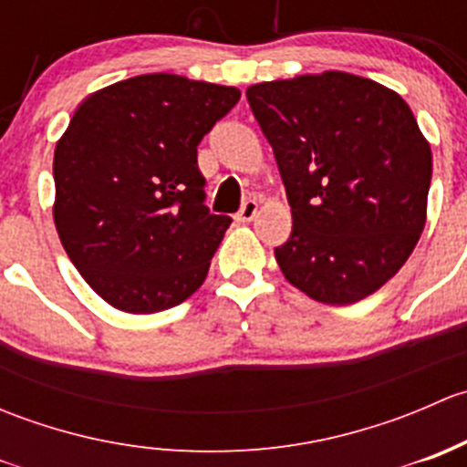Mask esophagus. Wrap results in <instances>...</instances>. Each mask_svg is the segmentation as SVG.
<instances>
[{
    "label": "esophagus",
    "instance_id": "esophagus-1",
    "mask_svg": "<svg viewBox=\"0 0 467 467\" xmlns=\"http://www.w3.org/2000/svg\"><path fill=\"white\" fill-rule=\"evenodd\" d=\"M255 214H257V201L248 199V201H244L242 210L237 212V216H234V219L242 221V223H248V221H253V216Z\"/></svg>",
    "mask_w": 467,
    "mask_h": 467
}]
</instances>
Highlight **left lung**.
Returning a JSON list of instances; mask_svg holds the SVG:
<instances>
[{
  "mask_svg": "<svg viewBox=\"0 0 467 467\" xmlns=\"http://www.w3.org/2000/svg\"><path fill=\"white\" fill-rule=\"evenodd\" d=\"M291 205L275 248L309 298L352 305L400 271L425 228L431 149L400 94L346 72L246 89Z\"/></svg>",
  "mask_w": 467,
  "mask_h": 467,
  "instance_id": "8db88e82",
  "label": "left lung"
}]
</instances>
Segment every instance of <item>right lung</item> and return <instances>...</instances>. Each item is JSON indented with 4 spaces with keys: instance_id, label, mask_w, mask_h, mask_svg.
<instances>
[{
    "instance_id": "obj_1",
    "label": "right lung",
    "mask_w": 467,
    "mask_h": 467,
    "mask_svg": "<svg viewBox=\"0 0 467 467\" xmlns=\"http://www.w3.org/2000/svg\"><path fill=\"white\" fill-rule=\"evenodd\" d=\"M239 97L144 74L77 108L56 144L54 221L69 260L112 307L162 312L203 285L233 219L205 205L199 142Z\"/></svg>"
}]
</instances>
